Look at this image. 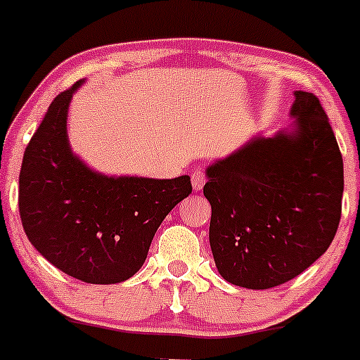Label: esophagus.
<instances>
[{
	"label": "esophagus",
	"instance_id": "1",
	"mask_svg": "<svg viewBox=\"0 0 360 360\" xmlns=\"http://www.w3.org/2000/svg\"><path fill=\"white\" fill-rule=\"evenodd\" d=\"M205 183H207V176H205V170H203L202 167L191 170V184H193L195 191L203 190Z\"/></svg>",
	"mask_w": 360,
	"mask_h": 360
}]
</instances>
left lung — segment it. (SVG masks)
Segmentation results:
<instances>
[{
	"instance_id": "8db88e82",
	"label": "left lung",
	"mask_w": 360,
	"mask_h": 360,
	"mask_svg": "<svg viewBox=\"0 0 360 360\" xmlns=\"http://www.w3.org/2000/svg\"><path fill=\"white\" fill-rule=\"evenodd\" d=\"M292 130L252 137L207 169L209 242L224 281L270 289L328 250L341 217L343 158L321 101L294 92Z\"/></svg>"
}]
</instances>
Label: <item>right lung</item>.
Listing matches in <instances>:
<instances>
[{"label":"right lung","mask_w":360,"mask_h":360,"mask_svg":"<svg viewBox=\"0 0 360 360\" xmlns=\"http://www.w3.org/2000/svg\"><path fill=\"white\" fill-rule=\"evenodd\" d=\"M82 83L53 99L25 148L19 212L29 242L53 266L89 284H118L143 266L158 226L191 193V181L89 169L71 151L66 127Z\"/></svg>","instance_id":"right-lung-1"}]
</instances>
